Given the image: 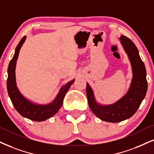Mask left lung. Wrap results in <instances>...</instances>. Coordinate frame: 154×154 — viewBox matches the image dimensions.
I'll use <instances>...</instances> for the list:
<instances>
[{
    "label": "left lung",
    "mask_w": 154,
    "mask_h": 154,
    "mask_svg": "<svg viewBox=\"0 0 154 154\" xmlns=\"http://www.w3.org/2000/svg\"><path fill=\"white\" fill-rule=\"evenodd\" d=\"M119 40L128 56L132 69L131 82L126 94L115 103L103 105L96 100L91 87L88 83L86 84V95L91 110L100 119L110 123L121 122L131 117L145 98L148 88L146 71L138 48L124 35H121Z\"/></svg>",
    "instance_id": "8db88e82"
}]
</instances>
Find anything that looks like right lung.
<instances>
[{"instance_id": "1", "label": "right lung", "mask_w": 154, "mask_h": 154, "mask_svg": "<svg viewBox=\"0 0 154 154\" xmlns=\"http://www.w3.org/2000/svg\"><path fill=\"white\" fill-rule=\"evenodd\" d=\"M26 39L24 36L17 45L13 58L8 68L7 90L13 106L23 117L35 121H43L50 119L59 111L63 105L64 96L73 84L75 79L63 85L52 102L48 104H38L31 101L21 94L18 88L16 79V66L19 52Z\"/></svg>"}]
</instances>
